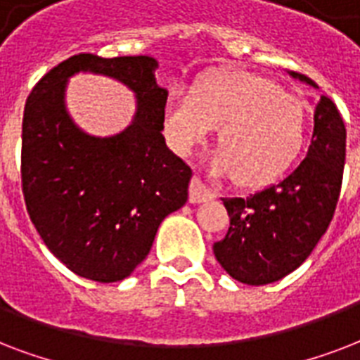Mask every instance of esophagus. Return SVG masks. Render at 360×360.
<instances>
[{
	"instance_id": "esophagus-1",
	"label": "esophagus",
	"mask_w": 360,
	"mask_h": 360,
	"mask_svg": "<svg viewBox=\"0 0 360 360\" xmlns=\"http://www.w3.org/2000/svg\"><path fill=\"white\" fill-rule=\"evenodd\" d=\"M214 199V191L206 188L205 184L200 182L199 176L191 178L189 184V202L191 205H199V202H206V200Z\"/></svg>"
}]
</instances>
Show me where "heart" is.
I'll use <instances>...</instances> for the list:
<instances>
[{"label":"heart","mask_w":360,"mask_h":360,"mask_svg":"<svg viewBox=\"0 0 360 360\" xmlns=\"http://www.w3.org/2000/svg\"><path fill=\"white\" fill-rule=\"evenodd\" d=\"M218 127L221 148L212 167L218 174H236L248 188L283 176L308 141L302 101L259 75L219 71L193 82L189 94L176 88L167 96L163 133L174 154H191Z\"/></svg>","instance_id":"1"}]
</instances>
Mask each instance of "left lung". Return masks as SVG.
<instances>
[{
    "label": "left lung",
    "mask_w": 360,
    "mask_h": 360,
    "mask_svg": "<svg viewBox=\"0 0 360 360\" xmlns=\"http://www.w3.org/2000/svg\"><path fill=\"white\" fill-rule=\"evenodd\" d=\"M306 84L304 75L291 73ZM345 163V125L327 96L314 112V135L300 165L280 184L246 199L224 200L231 227L214 244L227 274L248 285H264L299 269L316 248L336 210Z\"/></svg>",
    "instance_id": "left-lung-1"
}]
</instances>
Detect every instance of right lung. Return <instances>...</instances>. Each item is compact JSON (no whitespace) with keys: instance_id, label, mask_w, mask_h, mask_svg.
Segmentation results:
<instances>
[{"instance_id":"obj_1","label":"right lung","mask_w":360,"mask_h":360,"mask_svg":"<svg viewBox=\"0 0 360 360\" xmlns=\"http://www.w3.org/2000/svg\"><path fill=\"white\" fill-rule=\"evenodd\" d=\"M150 56L77 54L32 90L22 120V193L50 252L75 274L112 283L148 255L163 219L186 205L191 169L167 148ZM105 74L136 91L137 112L114 137L86 136L65 110L66 79Z\"/></svg>"}]
</instances>
